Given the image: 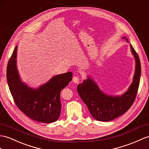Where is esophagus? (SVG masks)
I'll return each instance as SVG.
<instances>
[{
  "label": "esophagus",
  "mask_w": 149,
  "mask_h": 149,
  "mask_svg": "<svg viewBox=\"0 0 149 149\" xmlns=\"http://www.w3.org/2000/svg\"><path fill=\"white\" fill-rule=\"evenodd\" d=\"M79 79H80V78H79V77H78V76H75V77L72 78V81L75 83H78L79 81Z\"/></svg>",
  "instance_id": "1"
}]
</instances>
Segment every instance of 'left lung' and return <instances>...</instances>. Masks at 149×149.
<instances>
[{
    "label": "left lung",
    "instance_id": "8db88e82",
    "mask_svg": "<svg viewBox=\"0 0 149 149\" xmlns=\"http://www.w3.org/2000/svg\"><path fill=\"white\" fill-rule=\"evenodd\" d=\"M131 49L136 60L135 73L128 90L122 96L105 95L92 79L89 78L77 87L81 99L86 105L90 114L98 121H109L120 116L132 107L135 100L140 84L141 64L139 57L132 45Z\"/></svg>",
    "mask_w": 149,
    "mask_h": 149
}]
</instances>
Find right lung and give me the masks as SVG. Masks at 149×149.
Wrapping results in <instances>:
<instances>
[{
    "label": "right lung",
    "mask_w": 149,
    "mask_h": 149,
    "mask_svg": "<svg viewBox=\"0 0 149 149\" xmlns=\"http://www.w3.org/2000/svg\"><path fill=\"white\" fill-rule=\"evenodd\" d=\"M17 46L8 61L7 80L14 103L28 117L38 122L50 123L59 118L60 93L72 79V72L57 75L37 90L21 83L16 68Z\"/></svg>",
    "instance_id": "right-lung-1"
}]
</instances>
